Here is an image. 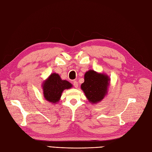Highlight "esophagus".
I'll use <instances>...</instances> for the list:
<instances>
[{
  "label": "esophagus",
  "instance_id": "1",
  "mask_svg": "<svg viewBox=\"0 0 152 152\" xmlns=\"http://www.w3.org/2000/svg\"><path fill=\"white\" fill-rule=\"evenodd\" d=\"M73 86H74L75 88H77L78 86H79V84H78V82L76 80H74L73 82Z\"/></svg>",
  "mask_w": 152,
  "mask_h": 152
}]
</instances>
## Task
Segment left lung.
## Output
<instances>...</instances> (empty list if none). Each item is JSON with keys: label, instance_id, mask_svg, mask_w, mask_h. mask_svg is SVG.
Segmentation results:
<instances>
[{"label": "left lung", "instance_id": "left-lung-1", "mask_svg": "<svg viewBox=\"0 0 152 152\" xmlns=\"http://www.w3.org/2000/svg\"><path fill=\"white\" fill-rule=\"evenodd\" d=\"M110 82V79L107 74L89 70L85 73L81 89L88 102L95 104L102 102L107 94Z\"/></svg>", "mask_w": 152, "mask_h": 152}]
</instances>
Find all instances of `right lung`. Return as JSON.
<instances>
[{
  "mask_svg": "<svg viewBox=\"0 0 152 152\" xmlns=\"http://www.w3.org/2000/svg\"><path fill=\"white\" fill-rule=\"evenodd\" d=\"M45 99L54 104L60 100L63 91L72 87V84L66 80H62L56 73H53L42 84Z\"/></svg>",
  "mask_w": 152,
  "mask_h": 152,
  "instance_id": "right-lung-1",
  "label": "right lung"
}]
</instances>
